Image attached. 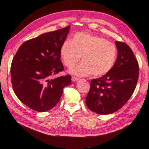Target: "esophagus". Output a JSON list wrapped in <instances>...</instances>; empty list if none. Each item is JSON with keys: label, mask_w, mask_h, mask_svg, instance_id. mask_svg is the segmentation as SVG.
<instances>
[{"label": "esophagus", "mask_w": 149, "mask_h": 149, "mask_svg": "<svg viewBox=\"0 0 149 149\" xmlns=\"http://www.w3.org/2000/svg\"><path fill=\"white\" fill-rule=\"evenodd\" d=\"M71 79H72V81L76 82V81H77L79 80V78H77V77H72Z\"/></svg>", "instance_id": "34e87169"}]
</instances>
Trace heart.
<instances>
[{
	"label": "heart",
	"instance_id": "heart-1",
	"mask_svg": "<svg viewBox=\"0 0 149 149\" xmlns=\"http://www.w3.org/2000/svg\"><path fill=\"white\" fill-rule=\"evenodd\" d=\"M117 54L115 44L103 37L84 32L75 33L60 48L61 58L68 68L74 67L82 57V63L69 71L79 77L91 74L100 77L108 73L115 63Z\"/></svg>",
	"mask_w": 149,
	"mask_h": 149
}]
</instances>
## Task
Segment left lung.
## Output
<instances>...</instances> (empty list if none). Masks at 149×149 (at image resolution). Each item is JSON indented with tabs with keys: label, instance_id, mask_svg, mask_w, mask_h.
I'll use <instances>...</instances> for the list:
<instances>
[{
	"label": "left lung",
	"instance_id": "left-lung-1",
	"mask_svg": "<svg viewBox=\"0 0 149 149\" xmlns=\"http://www.w3.org/2000/svg\"><path fill=\"white\" fill-rule=\"evenodd\" d=\"M118 54L108 73L92 79L86 104L91 111L107 115L117 111L128 101L135 89L139 67L132 50L116 41Z\"/></svg>",
	"mask_w": 149,
	"mask_h": 149
}]
</instances>
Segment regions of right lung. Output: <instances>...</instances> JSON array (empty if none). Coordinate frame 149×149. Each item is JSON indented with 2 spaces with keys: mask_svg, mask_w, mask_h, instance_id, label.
<instances>
[{
  "mask_svg": "<svg viewBox=\"0 0 149 149\" xmlns=\"http://www.w3.org/2000/svg\"><path fill=\"white\" fill-rule=\"evenodd\" d=\"M70 26L41 34L22 44L13 58L11 75L14 92L31 109L46 112L55 107L71 76H51L63 70L60 48Z\"/></svg>",
  "mask_w": 149,
  "mask_h": 149,
  "instance_id": "right-lung-1",
  "label": "right lung"
}]
</instances>
